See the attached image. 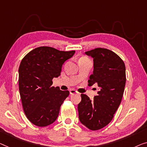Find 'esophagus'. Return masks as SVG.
<instances>
[{"instance_id":"obj_1","label":"esophagus","mask_w":147,"mask_h":147,"mask_svg":"<svg viewBox=\"0 0 147 147\" xmlns=\"http://www.w3.org/2000/svg\"><path fill=\"white\" fill-rule=\"evenodd\" d=\"M70 93H71V94H74L77 93V91L75 90L74 89H71V90H70Z\"/></svg>"}]
</instances>
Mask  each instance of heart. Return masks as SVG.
Returning <instances> with one entry per match:
<instances>
[{"label":"heart","instance_id":"obj_1","mask_svg":"<svg viewBox=\"0 0 147 147\" xmlns=\"http://www.w3.org/2000/svg\"><path fill=\"white\" fill-rule=\"evenodd\" d=\"M82 58H86V57H82Z\"/></svg>","mask_w":147,"mask_h":147}]
</instances>
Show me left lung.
<instances>
[{"label": "left lung", "instance_id": "8db88e82", "mask_svg": "<svg viewBox=\"0 0 147 147\" xmlns=\"http://www.w3.org/2000/svg\"><path fill=\"white\" fill-rule=\"evenodd\" d=\"M85 54L92 57L94 61L88 86L98 84L100 90L93 100L81 94L78 117L87 128L96 131L109 123L121 104L126 82L125 66L117 54L104 48H96Z\"/></svg>", "mask_w": 147, "mask_h": 147}]
</instances>
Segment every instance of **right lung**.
<instances>
[{"label":"right lung","instance_id":"right-lung-1","mask_svg":"<svg viewBox=\"0 0 147 147\" xmlns=\"http://www.w3.org/2000/svg\"><path fill=\"white\" fill-rule=\"evenodd\" d=\"M74 53L43 46L33 49L22 60L18 69L20 94L26 117L35 125H49L57 118L69 92L53 86L52 80L60 75L63 63Z\"/></svg>","mask_w":147,"mask_h":147}]
</instances>
